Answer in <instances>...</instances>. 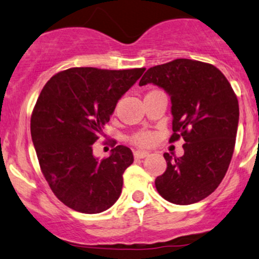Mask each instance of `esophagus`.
<instances>
[{"label": "esophagus", "mask_w": 259, "mask_h": 259, "mask_svg": "<svg viewBox=\"0 0 259 259\" xmlns=\"http://www.w3.org/2000/svg\"><path fill=\"white\" fill-rule=\"evenodd\" d=\"M148 155H149V153H148V151L136 150L135 153H134V156H135V158H144V157H147Z\"/></svg>", "instance_id": "esophagus-1"}]
</instances>
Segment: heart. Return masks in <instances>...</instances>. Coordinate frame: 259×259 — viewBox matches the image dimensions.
Returning a JSON list of instances; mask_svg holds the SVG:
<instances>
[{
    "label": "heart",
    "instance_id": "1",
    "mask_svg": "<svg viewBox=\"0 0 259 259\" xmlns=\"http://www.w3.org/2000/svg\"><path fill=\"white\" fill-rule=\"evenodd\" d=\"M155 141V135L150 132H143L136 134L132 139V142L139 147H150Z\"/></svg>",
    "mask_w": 259,
    "mask_h": 259
}]
</instances>
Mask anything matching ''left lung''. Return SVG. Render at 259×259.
Returning a JSON list of instances; mask_svg holds the SVG:
<instances>
[{
    "instance_id": "left-lung-1",
    "label": "left lung",
    "mask_w": 259,
    "mask_h": 259,
    "mask_svg": "<svg viewBox=\"0 0 259 259\" xmlns=\"http://www.w3.org/2000/svg\"><path fill=\"white\" fill-rule=\"evenodd\" d=\"M170 96L173 135L185 140L181 157L164 153L167 169L155 180L162 198L177 205L205 199L223 181L236 144L239 105L225 75L211 64L175 59L150 67L140 85Z\"/></svg>"
}]
</instances>
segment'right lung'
I'll return each instance as SVG.
<instances>
[{
  "mask_svg": "<svg viewBox=\"0 0 259 259\" xmlns=\"http://www.w3.org/2000/svg\"><path fill=\"white\" fill-rule=\"evenodd\" d=\"M146 68L72 67L54 74L41 90L30 117V134L45 179L63 204L95 214L119 198L123 173L134 162L127 147L109 157L94 156V144L117 102Z\"/></svg>",
  "mask_w": 259,
  "mask_h": 259,
  "instance_id": "add662e5",
  "label": "right lung"
}]
</instances>
